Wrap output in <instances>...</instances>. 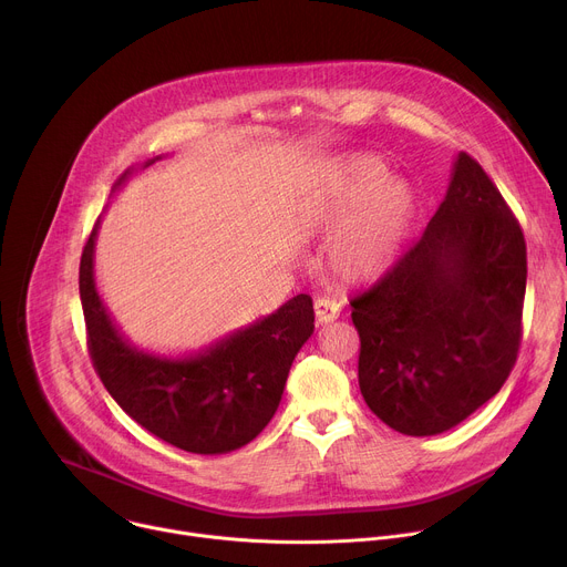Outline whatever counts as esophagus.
Instances as JSON below:
<instances>
[{
  "mask_svg": "<svg viewBox=\"0 0 567 567\" xmlns=\"http://www.w3.org/2000/svg\"><path fill=\"white\" fill-rule=\"evenodd\" d=\"M318 322H332L341 316V302L334 296H318L313 300Z\"/></svg>",
  "mask_w": 567,
  "mask_h": 567,
  "instance_id": "34e87169",
  "label": "esophagus"
}]
</instances>
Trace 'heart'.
Masks as SVG:
<instances>
[{
    "label": "heart",
    "instance_id": "b5f03b06",
    "mask_svg": "<svg viewBox=\"0 0 567 567\" xmlns=\"http://www.w3.org/2000/svg\"><path fill=\"white\" fill-rule=\"evenodd\" d=\"M385 175L377 156H348L305 206L307 230L340 226L330 245V265L346 280L377 278L409 239L415 213L413 190L406 182Z\"/></svg>",
    "mask_w": 567,
    "mask_h": 567
}]
</instances>
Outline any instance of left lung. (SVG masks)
<instances>
[{"instance_id": "obj_1", "label": "left lung", "mask_w": 567, "mask_h": 567, "mask_svg": "<svg viewBox=\"0 0 567 567\" xmlns=\"http://www.w3.org/2000/svg\"><path fill=\"white\" fill-rule=\"evenodd\" d=\"M525 282L520 224L477 161L460 152L424 235L350 300L370 411L424 437L487 403L518 357Z\"/></svg>"}]
</instances>
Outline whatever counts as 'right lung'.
Segmentation results:
<instances>
[{
  "label": "right lung",
  "instance_id": "1",
  "mask_svg": "<svg viewBox=\"0 0 567 567\" xmlns=\"http://www.w3.org/2000/svg\"><path fill=\"white\" fill-rule=\"evenodd\" d=\"M130 175L127 168L114 188ZM99 226L101 217L80 258V302L90 354L107 392L136 424L188 453L215 455L249 444L278 411L289 368L313 332L311 298L298 293L197 354L143 352L118 332L96 291Z\"/></svg>",
  "mask_w": 567,
  "mask_h": 567
}]
</instances>
